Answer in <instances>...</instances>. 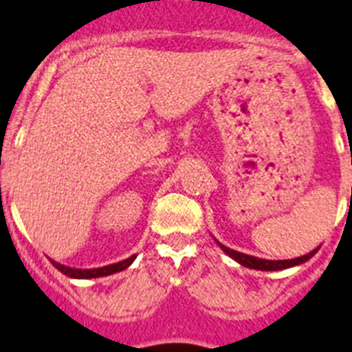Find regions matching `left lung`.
Listing matches in <instances>:
<instances>
[{"mask_svg":"<svg viewBox=\"0 0 352 352\" xmlns=\"http://www.w3.org/2000/svg\"><path fill=\"white\" fill-rule=\"evenodd\" d=\"M214 241H217V239H214ZM217 245H219V247L222 248L227 256L231 257V259H234L236 263H239L241 266H245V268L259 270V272H280V270L292 268V266H300V264L307 263L310 257H314V254H317V250H319V247H317V248H314L312 252H309V254H305V256H301V257H296V259L270 261V259H259V257H254V256H247V254H241V252H236V250H232V248L222 245L220 241H217Z\"/></svg>","mask_w":352,"mask_h":352,"instance_id":"8db88e82","label":"left lung"}]
</instances>
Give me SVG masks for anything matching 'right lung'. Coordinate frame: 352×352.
I'll return each mask as SVG.
<instances>
[{"mask_svg": "<svg viewBox=\"0 0 352 352\" xmlns=\"http://www.w3.org/2000/svg\"><path fill=\"white\" fill-rule=\"evenodd\" d=\"M138 256H132L125 261H120V263H114V264H109V266H104V268H93V270H80V268H70V266H65V264L56 263L52 261L56 268L60 270L63 275L70 276V278H98V276H107V275H113V273L118 272H123L130 266V264L135 261Z\"/></svg>", "mask_w": 352, "mask_h": 352, "instance_id": "add662e5", "label": "right lung"}]
</instances>
